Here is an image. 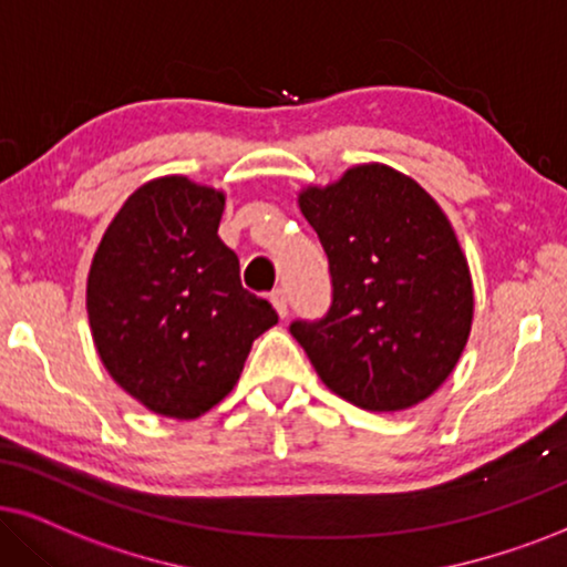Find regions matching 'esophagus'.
Listing matches in <instances>:
<instances>
[{
	"label": "esophagus",
	"mask_w": 567,
	"mask_h": 567,
	"mask_svg": "<svg viewBox=\"0 0 567 567\" xmlns=\"http://www.w3.org/2000/svg\"><path fill=\"white\" fill-rule=\"evenodd\" d=\"M269 300H271V306H275V311L279 313V317H288V296H285V290H275L269 296Z\"/></svg>",
	"instance_id": "34e87169"
}]
</instances>
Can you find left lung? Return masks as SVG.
Here are the masks:
<instances>
[{
	"label": "left lung",
	"instance_id": "1",
	"mask_svg": "<svg viewBox=\"0 0 567 567\" xmlns=\"http://www.w3.org/2000/svg\"><path fill=\"white\" fill-rule=\"evenodd\" d=\"M298 206L332 275L327 317L290 327L319 379L371 413L424 403L453 374L474 324V279L447 214L379 162L306 185Z\"/></svg>",
	"mask_w": 567,
	"mask_h": 567
}]
</instances>
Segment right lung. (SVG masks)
Segmentation results:
<instances>
[{
    "label": "right lung",
    "mask_w": 567,
    "mask_h": 567,
    "mask_svg": "<svg viewBox=\"0 0 567 567\" xmlns=\"http://www.w3.org/2000/svg\"><path fill=\"white\" fill-rule=\"evenodd\" d=\"M225 190L164 175L133 190L93 254L85 308L104 369L164 419L190 421L238 384L259 334L277 324L243 290L219 240Z\"/></svg>",
    "instance_id": "right-lung-1"
}]
</instances>
